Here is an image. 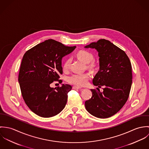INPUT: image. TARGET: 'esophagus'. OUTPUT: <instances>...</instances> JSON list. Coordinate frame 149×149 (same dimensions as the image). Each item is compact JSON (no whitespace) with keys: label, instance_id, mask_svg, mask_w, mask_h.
Wrapping results in <instances>:
<instances>
[{"label":"esophagus","instance_id":"obj_1","mask_svg":"<svg viewBox=\"0 0 149 149\" xmlns=\"http://www.w3.org/2000/svg\"><path fill=\"white\" fill-rule=\"evenodd\" d=\"M81 88L80 87H79V86H73V89H80Z\"/></svg>","mask_w":149,"mask_h":149}]
</instances>
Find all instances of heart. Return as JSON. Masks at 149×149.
Listing matches in <instances>:
<instances>
[{"label": "heart", "mask_w": 149, "mask_h": 149, "mask_svg": "<svg viewBox=\"0 0 149 149\" xmlns=\"http://www.w3.org/2000/svg\"><path fill=\"white\" fill-rule=\"evenodd\" d=\"M77 57L85 64L90 63L93 60V55L86 50H80L77 54ZM71 63V59L68 58L63 65V68L65 70H67L69 69ZM93 66V64H89L88 68ZM89 74L88 73H74L69 76L68 78V81L73 85L78 86H84L87 84L89 79Z\"/></svg>", "instance_id": "obj_1"}]
</instances>
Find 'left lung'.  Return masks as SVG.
<instances>
[{"instance_id": "obj_1", "label": "left lung", "mask_w": 149, "mask_h": 149, "mask_svg": "<svg viewBox=\"0 0 149 149\" xmlns=\"http://www.w3.org/2000/svg\"><path fill=\"white\" fill-rule=\"evenodd\" d=\"M84 47L98 52L100 68L92 82L99 88L104 86L102 92L91 89L92 96L85 102V108L95 117L108 118L127 100L132 84L131 64L126 53L108 40L101 39Z\"/></svg>"}]
</instances>
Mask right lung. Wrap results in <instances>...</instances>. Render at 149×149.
Returning <instances> with one entry per match:
<instances>
[{
	"label": "right lung",
	"mask_w": 149,
	"mask_h": 149,
	"mask_svg": "<svg viewBox=\"0 0 149 149\" xmlns=\"http://www.w3.org/2000/svg\"><path fill=\"white\" fill-rule=\"evenodd\" d=\"M76 46H66L54 40H46L27 50L20 67L18 81L25 103L34 113L43 118L59 113L65 107L72 86L51 88L63 74L62 58Z\"/></svg>",
	"instance_id": "obj_1"
}]
</instances>
